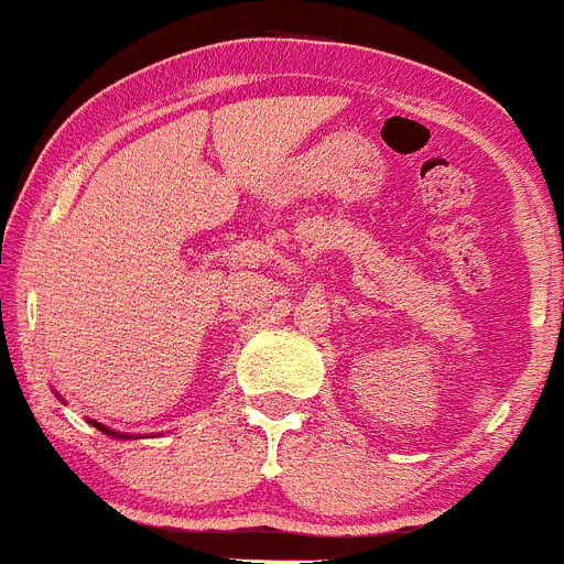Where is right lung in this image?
<instances>
[{
  "instance_id": "add662e5",
  "label": "right lung",
  "mask_w": 564,
  "mask_h": 564,
  "mask_svg": "<svg viewBox=\"0 0 564 564\" xmlns=\"http://www.w3.org/2000/svg\"><path fill=\"white\" fill-rule=\"evenodd\" d=\"M91 423H94V420H91ZM94 425H97V429H99V431H105V434H110V436H119V440H122V436H124V434H116V431L105 429V425H99V423H94ZM124 440H128V436H124Z\"/></svg>"
}]
</instances>
